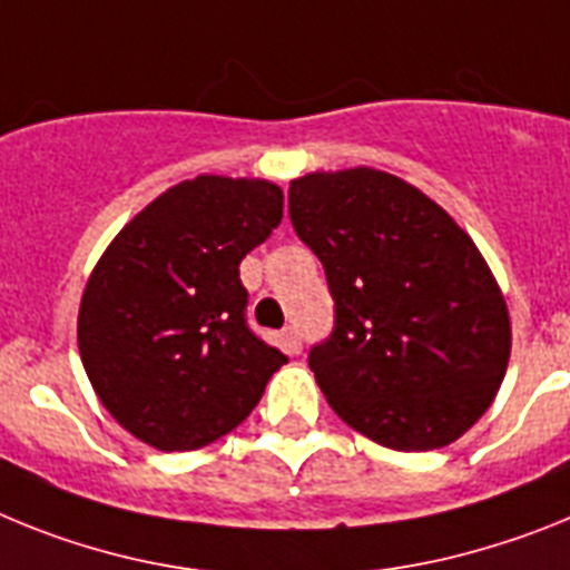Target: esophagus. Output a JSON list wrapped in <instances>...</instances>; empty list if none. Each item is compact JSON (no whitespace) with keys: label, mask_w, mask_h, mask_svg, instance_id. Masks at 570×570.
<instances>
[{"label":"esophagus","mask_w":570,"mask_h":570,"mask_svg":"<svg viewBox=\"0 0 570 570\" xmlns=\"http://www.w3.org/2000/svg\"><path fill=\"white\" fill-rule=\"evenodd\" d=\"M281 341H284V350L289 355H298L301 353V333L298 326H286L284 333H281Z\"/></svg>","instance_id":"obj_1"}]
</instances>
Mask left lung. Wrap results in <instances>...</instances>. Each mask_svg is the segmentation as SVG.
Returning a JSON list of instances; mask_svg holds the SVG:
<instances>
[{"label": "left lung", "mask_w": 570, "mask_h": 570, "mask_svg": "<svg viewBox=\"0 0 570 570\" xmlns=\"http://www.w3.org/2000/svg\"><path fill=\"white\" fill-rule=\"evenodd\" d=\"M289 217L335 301L333 335L309 353L330 407L390 450L456 442L511 358L508 304L468 232L367 166L292 180Z\"/></svg>", "instance_id": "left-lung-1"}]
</instances>
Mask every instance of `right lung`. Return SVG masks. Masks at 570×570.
<instances>
[{
    "mask_svg": "<svg viewBox=\"0 0 570 570\" xmlns=\"http://www.w3.org/2000/svg\"><path fill=\"white\" fill-rule=\"evenodd\" d=\"M281 217L275 183L200 175L137 212L97 261L79 301V358L140 442L166 453L215 442L286 364L246 326L237 269Z\"/></svg>",
    "mask_w": 570,
    "mask_h": 570,
    "instance_id": "right-lung-1",
    "label": "right lung"
}]
</instances>
